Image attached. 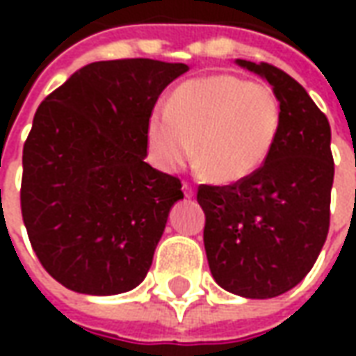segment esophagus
Segmentation results:
<instances>
[{
    "label": "esophagus",
    "instance_id": "1",
    "mask_svg": "<svg viewBox=\"0 0 356 356\" xmlns=\"http://www.w3.org/2000/svg\"><path fill=\"white\" fill-rule=\"evenodd\" d=\"M183 193H185L186 198H193L194 194H196V191H194V186L191 185V183H183Z\"/></svg>",
    "mask_w": 356,
    "mask_h": 356
}]
</instances>
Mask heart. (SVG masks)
<instances>
[{
    "mask_svg": "<svg viewBox=\"0 0 356 356\" xmlns=\"http://www.w3.org/2000/svg\"><path fill=\"white\" fill-rule=\"evenodd\" d=\"M282 125V106L265 83L211 74L181 83L147 124L150 156L177 170L193 156L217 183H238L263 168Z\"/></svg>",
    "mask_w": 356,
    "mask_h": 356,
    "instance_id": "heart-1",
    "label": "heart"
}]
</instances>
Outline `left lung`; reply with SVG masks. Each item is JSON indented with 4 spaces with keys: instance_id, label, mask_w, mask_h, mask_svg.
Wrapping results in <instances>:
<instances>
[{
    "instance_id": "1",
    "label": "left lung",
    "mask_w": 356,
    "mask_h": 356,
    "mask_svg": "<svg viewBox=\"0 0 356 356\" xmlns=\"http://www.w3.org/2000/svg\"><path fill=\"white\" fill-rule=\"evenodd\" d=\"M273 86L282 125L268 160L232 185L198 186L204 246L216 282L250 299L276 298L313 268L330 229L334 158L328 118L291 76L236 60Z\"/></svg>"
}]
</instances>
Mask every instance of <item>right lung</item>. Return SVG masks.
<instances>
[{"label": "right lung", "instance_id": "add662e5", "mask_svg": "<svg viewBox=\"0 0 356 356\" xmlns=\"http://www.w3.org/2000/svg\"><path fill=\"white\" fill-rule=\"evenodd\" d=\"M183 63L83 66L45 97L22 150L20 209L43 268L68 290L114 296L143 282L181 181L145 162L147 124Z\"/></svg>", "mask_w": 356, "mask_h": 356}]
</instances>
